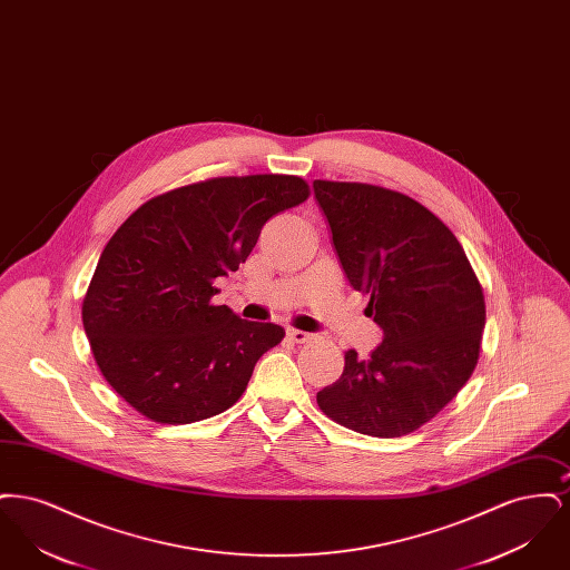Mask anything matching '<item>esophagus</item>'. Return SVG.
Instances as JSON below:
<instances>
[{"label":"esophagus","mask_w":570,"mask_h":570,"mask_svg":"<svg viewBox=\"0 0 570 570\" xmlns=\"http://www.w3.org/2000/svg\"><path fill=\"white\" fill-rule=\"evenodd\" d=\"M314 335L307 331H298V328H288V340H293L295 344H305L309 342Z\"/></svg>","instance_id":"obj_1"}]
</instances>
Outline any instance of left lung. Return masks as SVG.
Segmentation results:
<instances>
[{
  "mask_svg": "<svg viewBox=\"0 0 570 570\" xmlns=\"http://www.w3.org/2000/svg\"><path fill=\"white\" fill-rule=\"evenodd\" d=\"M333 245L382 328L367 358L344 354L340 380L318 391L326 416L358 434H412L472 376L485 328L483 286L451 228L402 191L314 181Z\"/></svg>",
  "mask_w": 570,
  "mask_h": 570,
  "instance_id": "1",
  "label": "left lung"
}]
</instances>
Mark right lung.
Segmentation results:
<instances>
[{
  "label": "right lung",
  "instance_id": "right-lung-1",
  "mask_svg": "<svg viewBox=\"0 0 570 570\" xmlns=\"http://www.w3.org/2000/svg\"><path fill=\"white\" fill-rule=\"evenodd\" d=\"M307 196L297 175L214 177L154 196L115 230L82 326L102 376L136 412L188 425L244 395L284 328L214 305V282L239 269L269 217Z\"/></svg>",
  "mask_w": 570,
  "mask_h": 570
}]
</instances>
